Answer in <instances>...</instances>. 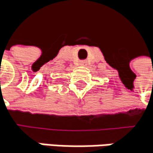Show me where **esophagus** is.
Listing matches in <instances>:
<instances>
[{
	"label": "esophagus",
	"mask_w": 153,
	"mask_h": 153,
	"mask_svg": "<svg viewBox=\"0 0 153 153\" xmlns=\"http://www.w3.org/2000/svg\"><path fill=\"white\" fill-rule=\"evenodd\" d=\"M80 65H82V66H85V65H86V62H85V61H82V62H80Z\"/></svg>",
	"instance_id": "34e87169"
}]
</instances>
